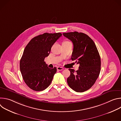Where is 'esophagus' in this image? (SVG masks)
Returning <instances> with one entry per match:
<instances>
[{"label": "esophagus", "mask_w": 121, "mask_h": 121, "mask_svg": "<svg viewBox=\"0 0 121 121\" xmlns=\"http://www.w3.org/2000/svg\"><path fill=\"white\" fill-rule=\"evenodd\" d=\"M57 69L58 70H59V71H61V70H63L64 69V68L62 67H61V66H58L57 67Z\"/></svg>", "instance_id": "esophagus-1"}]
</instances>
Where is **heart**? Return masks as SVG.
I'll return each instance as SVG.
<instances>
[{"instance_id": "1", "label": "heart", "mask_w": 121, "mask_h": 121, "mask_svg": "<svg viewBox=\"0 0 121 121\" xmlns=\"http://www.w3.org/2000/svg\"><path fill=\"white\" fill-rule=\"evenodd\" d=\"M68 41H65V42H64L63 43H65V42H68Z\"/></svg>"}]
</instances>
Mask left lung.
<instances>
[{
    "instance_id": "1",
    "label": "left lung",
    "mask_w": 121,
    "mask_h": 121,
    "mask_svg": "<svg viewBox=\"0 0 121 121\" xmlns=\"http://www.w3.org/2000/svg\"><path fill=\"white\" fill-rule=\"evenodd\" d=\"M63 34L73 43L71 59L79 65L76 71L69 69L70 75L67 82L75 91L84 92L92 87L99 76L101 61L99 52L93 41L87 34L77 31Z\"/></svg>"
}]
</instances>
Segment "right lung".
<instances>
[{"mask_svg":"<svg viewBox=\"0 0 121 121\" xmlns=\"http://www.w3.org/2000/svg\"><path fill=\"white\" fill-rule=\"evenodd\" d=\"M61 36L60 32H46L33 38L25 48L20 60V70L25 83L31 90L43 91L52 81L56 68H49L44 61Z\"/></svg>","mask_w":121,"mask_h":121,"instance_id":"1","label":"right lung"}]
</instances>
